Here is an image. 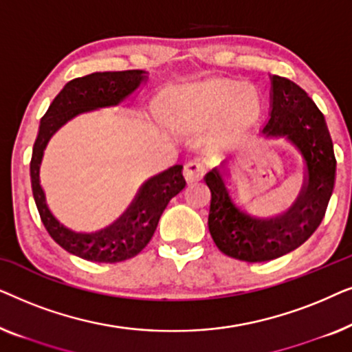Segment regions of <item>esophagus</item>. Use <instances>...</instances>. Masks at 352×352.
Returning a JSON list of instances; mask_svg holds the SVG:
<instances>
[{"mask_svg": "<svg viewBox=\"0 0 352 352\" xmlns=\"http://www.w3.org/2000/svg\"><path fill=\"white\" fill-rule=\"evenodd\" d=\"M205 175V165L204 162L200 160H189L184 165V176L186 179L192 182V181H199L204 177Z\"/></svg>", "mask_w": 352, "mask_h": 352, "instance_id": "34e87169", "label": "esophagus"}]
</instances>
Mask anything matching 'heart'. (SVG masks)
<instances>
[{
    "mask_svg": "<svg viewBox=\"0 0 352 352\" xmlns=\"http://www.w3.org/2000/svg\"><path fill=\"white\" fill-rule=\"evenodd\" d=\"M160 112L170 122L190 126L218 118L216 133L226 136L239 133L256 120L259 98L250 86L211 78L166 91L160 99Z\"/></svg>",
    "mask_w": 352,
    "mask_h": 352,
    "instance_id": "obj_1",
    "label": "heart"
}]
</instances>
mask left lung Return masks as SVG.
<instances>
[{
  "mask_svg": "<svg viewBox=\"0 0 352 352\" xmlns=\"http://www.w3.org/2000/svg\"><path fill=\"white\" fill-rule=\"evenodd\" d=\"M271 83V118L261 134L285 138L305 160V186L295 205L280 216H261L237 200L223 165L205 176L211 192V237L224 254L248 263L280 258L301 247L324 219L335 186L333 142L324 115L292 80L272 75Z\"/></svg>",
  "mask_w": 352,
  "mask_h": 352,
  "instance_id": "obj_1",
  "label": "left lung"
}]
</instances>
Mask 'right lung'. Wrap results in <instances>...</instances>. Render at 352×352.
<instances>
[{
	"label": "right lung",
	"instance_id": "add662e5",
	"mask_svg": "<svg viewBox=\"0 0 352 352\" xmlns=\"http://www.w3.org/2000/svg\"><path fill=\"white\" fill-rule=\"evenodd\" d=\"M146 78V72L142 70H124L96 72L69 81L43 115L40 131L33 144L30 162L32 190L43 224L56 243L88 261L120 263L136 256L146 248L168 201L186 187L182 165L168 168L166 171L144 182L126 211L107 228L94 232H83L60 223L47 206L45 190L40 184L43 152L52 134L76 115L118 105L131 96Z\"/></svg>",
	"mask_w": 352,
	"mask_h": 352
}]
</instances>
